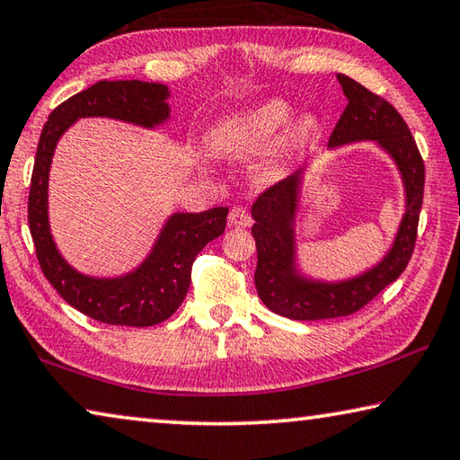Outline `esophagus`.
<instances>
[{"label":"esophagus","mask_w":460,"mask_h":460,"mask_svg":"<svg viewBox=\"0 0 460 460\" xmlns=\"http://www.w3.org/2000/svg\"><path fill=\"white\" fill-rule=\"evenodd\" d=\"M229 225L231 227H250L252 225V217H250V213H247L245 208H231V213H229Z\"/></svg>","instance_id":"esophagus-1"}]
</instances>
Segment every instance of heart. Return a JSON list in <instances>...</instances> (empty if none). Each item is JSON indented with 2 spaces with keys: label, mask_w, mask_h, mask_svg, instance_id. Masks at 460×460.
I'll return each mask as SVG.
<instances>
[{
  "label": "heart",
  "mask_w": 460,
  "mask_h": 460,
  "mask_svg": "<svg viewBox=\"0 0 460 460\" xmlns=\"http://www.w3.org/2000/svg\"><path fill=\"white\" fill-rule=\"evenodd\" d=\"M319 128L322 125L313 112L293 116L288 102L266 100L218 119L204 133V147L213 157L243 159L270 146L258 172L274 178L290 153L313 141Z\"/></svg>",
  "instance_id": "1"
}]
</instances>
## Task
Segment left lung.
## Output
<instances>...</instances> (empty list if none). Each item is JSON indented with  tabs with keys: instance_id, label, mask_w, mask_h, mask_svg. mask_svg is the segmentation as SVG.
Segmentation results:
<instances>
[{
	"instance_id": "obj_1",
	"label": "left lung",
	"mask_w": 460,
	"mask_h": 460,
	"mask_svg": "<svg viewBox=\"0 0 460 460\" xmlns=\"http://www.w3.org/2000/svg\"><path fill=\"white\" fill-rule=\"evenodd\" d=\"M348 98L346 111L327 143L340 149L354 143H375L395 164L403 186V215L385 256L348 279L325 280L307 274L298 260L296 218L301 213L303 181L309 167H301L260 196L252 207L258 266L256 288L270 311L296 322H317L352 315L395 282L410 261L415 245L421 200H424V162L405 120L387 100L368 92L352 77L338 73Z\"/></svg>"
}]
</instances>
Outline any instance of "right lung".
<instances>
[{"instance_id":"add662e5","label":"right lung","mask_w":460,"mask_h":460,"mask_svg":"<svg viewBox=\"0 0 460 460\" xmlns=\"http://www.w3.org/2000/svg\"><path fill=\"white\" fill-rule=\"evenodd\" d=\"M170 96V87L164 84L141 79H102L50 112L36 149L28 196V223L36 258L47 280L71 307L108 325L149 327L173 315L190 287L194 258L208 242L223 235L229 208L172 213L159 229L149 253L137 268L120 276L84 274L63 258L50 233V164L59 138L79 119L100 116L141 128H157L172 119Z\"/></svg>"}]
</instances>
